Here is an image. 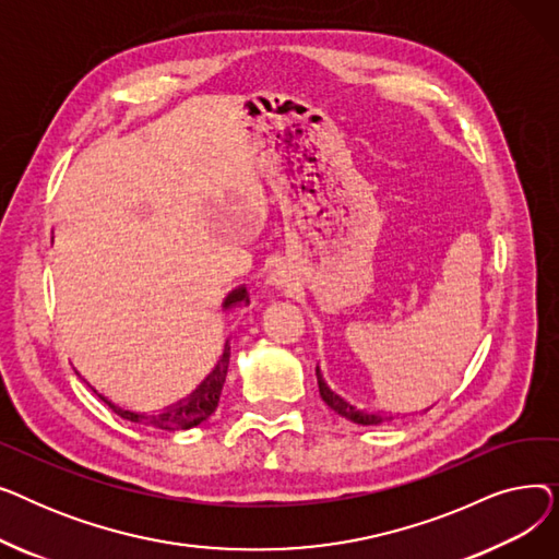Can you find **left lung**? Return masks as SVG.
<instances>
[{"label": "left lung", "instance_id": "left-lung-1", "mask_svg": "<svg viewBox=\"0 0 559 559\" xmlns=\"http://www.w3.org/2000/svg\"><path fill=\"white\" fill-rule=\"evenodd\" d=\"M317 383H319V394H321V399H324L326 405L333 407L340 417H344V419H348V421L360 424V426H378V424H383L385 419H392V417H380V415H373V413H365V409H358L356 405H350L346 399H342L340 394H335V392L326 385V380L321 378V371H319V369H317Z\"/></svg>", "mask_w": 559, "mask_h": 559}]
</instances>
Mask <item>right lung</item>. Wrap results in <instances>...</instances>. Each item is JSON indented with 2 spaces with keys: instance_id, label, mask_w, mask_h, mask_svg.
I'll use <instances>...</instances> for the list:
<instances>
[{
  "instance_id": "add662e5",
  "label": "right lung",
  "mask_w": 559,
  "mask_h": 559,
  "mask_svg": "<svg viewBox=\"0 0 559 559\" xmlns=\"http://www.w3.org/2000/svg\"><path fill=\"white\" fill-rule=\"evenodd\" d=\"M247 304L249 297H247V289L240 287L230 292V295L226 297L224 301V308H230L235 304ZM228 358H230V346L226 342V348H224V356L222 360L217 362L215 371L203 380V383L199 385V390L186 399L183 403H176L171 407H167L165 413L160 415H138V413H129V409H122L117 407L115 403H110L108 399H104L102 394H97L115 415H120L122 419H129L133 424H144V426H152V428H160V430H188V428H194L199 426L201 421L209 419L217 405H219V396H222V388H224V380H226V371H228Z\"/></svg>"
}]
</instances>
